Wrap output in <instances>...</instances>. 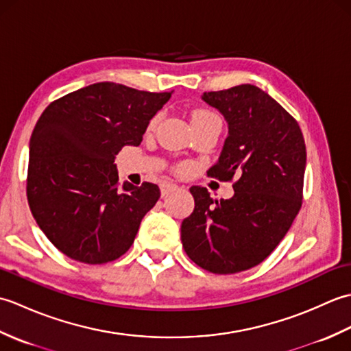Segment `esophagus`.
<instances>
[{"label": "esophagus", "instance_id": "1", "mask_svg": "<svg viewBox=\"0 0 351 351\" xmlns=\"http://www.w3.org/2000/svg\"><path fill=\"white\" fill-rule=\"evenodd\" d=\"M178 189V185L176 184H171V182H164L162 185H161V196H167V195H170V193H173V191H176Z\"/></svg>", "mask_w": 351, "mask_h": 351}]
</instances>
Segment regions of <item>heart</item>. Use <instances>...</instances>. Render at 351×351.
<instances>
[{
  "instance_id": "b5f03b06",
  "label": "heart",
  "mask_w": 351,
  "mask_h": 351,
  "mask_svg": "<svg viewBox=\"0 0 351 351\" xmlns=\"http://www.w3.org/2000/svg\"><path fill=\"white\" fill-rule=\"evenodd\" d=\"M191 121H193V123H195V122H206V121L220 122V117L211 110H196V111H193ZM156 123H158V116H155L152 121L149 122V130H154Z\"/></svg>"
}]
</instances>
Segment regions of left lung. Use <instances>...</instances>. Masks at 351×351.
Wrapping results in <instances>:
<instances>
[{"instance_id":"obj_1","label":"left lung","mask_w":351,"mask_h":351,"mask_svg":"<svg viewBox=\"0 0 351 351\" xmlns=\"http://www.w3.org/2000/svg\"><path fill=\"white\" fill-rule=\"evenodd\" d=\"M202 99L229 126L208 176L235 179V193L217 200L193 185L195 211L182 221L181 240L200 268L234 274L263 263L293 225L302 208L306 146L295 119L256 86L205 92Z\"/></svg>"}]
</instances>
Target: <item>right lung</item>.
Returning <instances> with one entry per match:
<instances>
[{
	"instance_id": "right-lung-1",
	"label": "right lung",
	"mask_w": 351,
	"mask_h": 351,
	"mask_svg": "<svg viewBox=\"0 0 351 351\" xmlns=\"http://www.w3.org/2000/svg\"><path fill=\"white\" fill-rule=\"evenodd\" d=\"M170 95L104 81L45 108L29 138L27 199L37 225L66 256L106 264L132 245L160 189L121 185L114 158L123 146L141 143Z\"/></svg>"
}]
</instances>
